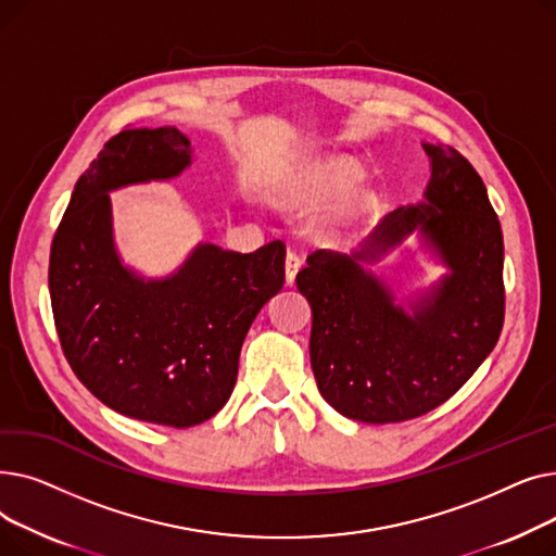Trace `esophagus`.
I'll list each match as a JSON object with an SVG mask.
<instances>
[{
	"label": "esophagus",
	"mask_w": 556,
	"mask_h": 556,
	"mask_svg": "<svg viewBox=\"0 0 556 556\" xmlns=\"http://www.w3.org/2000/svg\"><path fill=\"white\" fill-rule=\"evenodd\" d=\"M300 268H302V254L295 250H288V254H286V283L288 286L295 283Z\"/></svg>",
	"instance_id": "1"
}]
</instances>
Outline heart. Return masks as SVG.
<instances>
[{
    "label": "heart",
    "instance_id": "1",
    "mask_svg": "<svg viewBox=\"0 0 556 556\" xmlns=\"http://www.w3.org/2000/svg\"><path fill=\"white\" fill-rule=\"evenodd\" d=\"M361 166L352 160H338L333 162L325 175H323V182H319V195L329 198V200H344L349 193L356 189V185L361 182ZM367 200H363L365 204Z\"/></svg>",
    "mask_w": 556,
    "mask_h": 556
}]
</instances>
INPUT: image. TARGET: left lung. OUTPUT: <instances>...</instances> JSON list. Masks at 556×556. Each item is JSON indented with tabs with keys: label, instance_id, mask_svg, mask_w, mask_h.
Returning <instances> with one entry per match:
<instances>
[{
	"label": "left lung",
	"instance_id": "left-lung-1",
	"mask_svg": "<svg viewBox=\"0 0 556 556\" xmlns=\"http://www.w3.org/2000/svg\"><path fill=\"white\" fill-rule=\"evenodd\" d=\"M424 149L432 166L426 202L386 214L354 254H308L298 275L313 308L317 390L365 424L407 421L446 403L493 352L505 323L503 229L484 182L451 146ZM417 226L452 275L407 316L359 261Z\"/></svg>",
	"mask_w": 556,
	"mask_h": 556
}]
</instances>
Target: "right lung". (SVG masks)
<instances>
[{
  "label": "right lung",
  "instance_id": "obj_1",
  "mask_svg": "<svg viewBox=\"0 0 556 556\" xmlns=\"http://www.w3.org/2000/svg\"><path fill=\"white\" fill-rule=\"evenodd\" d=\"M189 164L178 128H124L78 178L49 254L53 323L78 381L112 410L170 428L198 426L227 403L248 329L281 290L286 258L281 241L250 254L204 243L168 279L124 268L108 191Z\"/></svg>",
  "mask_w": 556,
  "mask_h": 556
}]
</instances>
